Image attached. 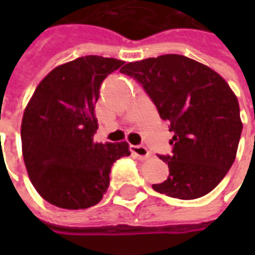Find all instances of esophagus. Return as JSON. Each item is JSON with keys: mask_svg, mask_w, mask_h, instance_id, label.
<instances>
[{"mask_svg": "<svg viewBox=\"0 0 255 255\" xmlns=\"http://www.w3.org/2000/svg\"><path fill=\"white\" fill-rule=\"evenodd\" d=\"M129 149H131V153H132L135 157H138L139 160H147L150 157V151L147 150V147H144V146H140V144L133 146V144H131Z\"/></svg>", "mask_w": 255, "mask_h": 255, "instance_id": "obj_1", "label": "esophagus"}]
</instances>
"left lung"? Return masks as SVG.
I'll list each match as a JSON object with an SVG mask.
<instances>
[{"label":"left lung","instance_id":"1","mask_svg":"<svg viewBox=\"0 0 255 255\" xmlns=\"http://www.w3.org/2000/svg\"><path fill=\"white\" fill-rule=\"evenodd\" d=\"M123 73L138 80L171 124L169 168L157 192L197 199L213 190L234 164L241 139L239 102L228 83L208 65L180 54H164L128 63Z\"/></svg>","mask_w":255,"mask_h":255}]
</instances>
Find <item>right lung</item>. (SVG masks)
I'll list each match as a JSON object with an SVG mask.
<instances>
[{"mask_svg":"<svg viewBox=\"0 0 255 255\" xmlns=\"http://www.w3.org/2000/svg\"><path fill=\"white\" fill-rule=\"evenodd\" d=\"M123 64L84 56L58 65L25 106L20 133L27 173L38 194L57 208L97 205L109 187L113 162L131 154L127 142H94L101 83Z\"/></svg>","mask_w":255,"mask_h":255,"instance_id":"obj_1","label":"right lung"}]
</instances>
